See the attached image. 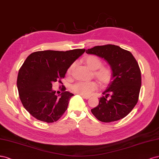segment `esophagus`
<instances>
[{
    "instance_id": "esophagus-1",
    "label": "esophagus",
    "mask_w": 159,
    "mask_h": 159,
    "mask_svg": "<svg viewBox=\"0 0 159 159\" xmlns=\"http://www.w3.org/2000/svg\"><path fill=\"white\" fill-rule=\"evenodd\" d=\"M82 97H83V98H84V99H89L90 98V96H84V95H83L82 96Z\"/></svg>"
}]
</instances>
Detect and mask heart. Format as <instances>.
Returning <instances> with one entry per match:
<instances>
[{
    "label": "heart",
    "mask_w": 159,
    "mask_h": 159,
    "mask_svg": "<svg viewBox=\"0 0 159 159\" xmlns=\"http://www.w3.org/2000/svg\"><path fill=\"white\" fill-rule=\"evenodd\" d=\"M84 61L89 67L93 70L94 77L102 85L108 84L112 77V70L108 66L102 65L100 59L95 55H89L84 58ZM75 63L70 65L66 71L68 75H71L75 67ZM98 89V84L94 81L82 82L79 81L71 86V89L75 93L84 96L91 94L93 92Z\"/></svg>",
    "instance_id": "b5f03b06"
}]
</instances>
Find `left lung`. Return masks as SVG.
I'll return each mask as SVG.
<instances>
[{
  "label": "left lung",
  "mask_w": 159,
  "mask_h": 159,
  "mask_svg": "<svg viewBox=\"0 0 159 159\" xmlns=\"http://www.w3.org/2000/svg\"><path fill=\"white\" fill-rule=\"evenodd\" d=\"M106 59L112 70L111 81L99 98V104L92 109L99 121L111 122L123 119L137 104L141 86V70L129 51L115 45H98L86 50Z\"/></svg>",
  "instance_id": "8db88e82"
}]
</instances>
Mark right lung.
Listing matches in <instances>:
<instances>
[{"instance_id":"right-lung-1","label":"right lung","mask_w":159,"mask_h":159,"mask_svg":"<svg viewBox=\"0 0 159 159\" xmlns=\"http://www.w3.org/2000/svg\"><path fill=\"white\" fill-rule=\"evenodd\" d=\"M84 49L59 52L46 50L30 54L20 67L17 88L24 108L38 120L57 121L67 109L73 94L63 89L61 96L52 90V83L62 84L68 68L83 55Z\"/></svg>"}]
</instances>
